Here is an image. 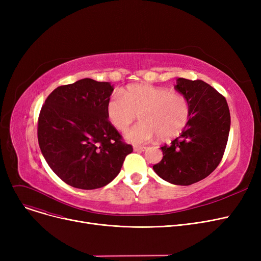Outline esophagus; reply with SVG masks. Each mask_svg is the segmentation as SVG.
I'll return each mask as SVG.
<instances>
[{
	"label": "esophagus",
	"mask_w": 261,
	"mask_h": 261,
	"mask_svg": "<svg viewBox=\"0 0 261 261\" xmlns=\"http://www.w3.org/2000/svg\"><path fill=\"white\" fill-rule=\"evenodd\" d=\"M147 149L146 146H135L134 147V151H139V152H143Z\"/></svg>",
	"instance_id": "esophagus-1"
}]
</instances>
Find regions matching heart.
Returning a JSON list of instances; mask_svg holds the SVG:
<instances>
[{"mask_svg":"<svg viewBox=\"0 0 261 261\" xmlns=\"http://www.w3.org/2000/svg\"><path fill=\"white\" fill-rule=\"evenodd\" d=\"M106 114L111 125L125 132L139 114L141 122L126 134V139L136 145L152 141L156 135L169 140L186 127L190 106L181 93L151 85H132L118 94H113L106 105Z\"/></svg>","mask_w":261,"mask_h":261,"instance_id":"b5f03b06","label":"heart"}]
</instances>
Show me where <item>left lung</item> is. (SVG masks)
Here are the masks:
<instances>
[{"label": "left lung", "mask_w": 261, "mask_h": 261, "mask_svg": "<svg viewBox=\"0 0 261 261\" xmlns=\"http://www.w3.org/2000/svg\"><path fill=\"white\" fill-rule=\"evenodd\" d=\"M174 89L189 101V119L179 138L161 147L163 159L153 170L163 180L186 186L205 179L221 162L230 114L223 96L203 80L177 78Z\"/></svg>", "instance_id": "left-lung-1"}]
</instances>
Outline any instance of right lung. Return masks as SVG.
Instances as JSON below:
<instances>
[{"instance_id":"right-lung-1","label":"right lung","mask_w":261,"mask_h":261,"mask_svg":"<svg viewBox=\"0 0 261 261\" xmlns=\"http://www.w3.org/2000/svg\"><path fill=\"white\" fill-rule=\"evenodd\" d=\"M113 90L110 82L80 79L55 89L40 111L41 152L50 169L75 188L106 186L133 151L106 114Z\"/></svg>"}]
</instances>
